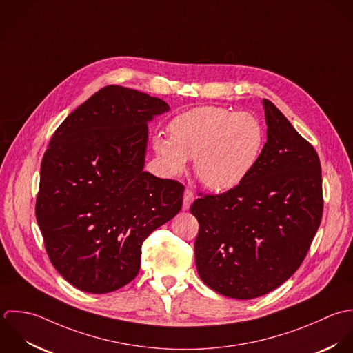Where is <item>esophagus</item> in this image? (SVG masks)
<instances>
[{
    "label": "esophagus",
    "mask_w": 353,
    "mask_h": 353,
    "mask_svg": "<svg viewBox=\"0 0 353 353\" xmlns=\"http://www.w3.org/2000/svg\"><path fill=\"white\" fill-rule=\"evenodd\" d=\"M194 201V194L190 189H186L183 192V211H188L192 205V203Z\"/></svg>",
    "instance_id": "1"
}]
</instances>
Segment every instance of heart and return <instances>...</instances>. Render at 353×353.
I'll use <instances>...</instances> for the list:
<instances>
[{"instance_id": "obj_1", "label": "heart", "mask_w": 353, "mask_h": 353, "mask_svg": "<svg viewBox=\"0 0 353 353\" xmlns=\"http://www.w3.org/2000/svg\"><path fill=\"white\" fill-rule=\"evenodd\" d=\"M171 138L156 137L153 148L165 171L181 172L194 159L197 178L214 192L242 183L256 167L264 146V128L249 112L200 107L178 115L170 124Z\"/></svg>"}]
</instances>
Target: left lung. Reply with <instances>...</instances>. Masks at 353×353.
<instances>
[{"mask_svg":"<svg viewBox=\"0 0 353 353\" xmlns=\"http://www.w3.org/2000/svg\"><path fill=\"white\" fill-rule=\"evenodd\" d=\"M267 142L249 176L222 194H199L196 265L212 290L260 297L289 279L305 259L322 214L316 150L268 100Z\"/></svg>","mask_w":353,"mask_h":353,"instance_id":"1","label":"left lung"}]
</instances>
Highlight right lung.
Masks as SVG:
<instances>
[{"instance_id": "obj_1", "label": "right lung", "mask_w": 353, "mask_h": 353, "mask_svg": "<svg viewBox=\"0 0 353 353\" xmlns=\"http://www.w3.org/2000/svg\"><path fill=\"white\" fill-rule=\"evenodd\" d=\"M168 110L110 85L54 131L35 216L53 267L77 289L103 294L131 282L142 242L181 211L183 185L143 171L148 121Z\"/></svg>"}]
</instances>
